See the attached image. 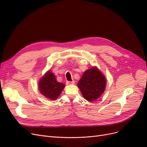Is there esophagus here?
<instances>
[{
    "label": "esophagus",
    "mask_w": 147,
    "mask_h": 147,
    "mask_svg": "<svg viewBox=\"0 0 147 147\" xmlns=\"http://www.w3.org/2000/svg\"><path fill=\"white\" fill-rule=\"evenodd\" d=\"M75 83V82L74 81H72V82H70V81H67L66 82V84L67 85H70V84H73Z\"/></svg>",
    "instance_id": "esophagus-1"
}]
</instances>
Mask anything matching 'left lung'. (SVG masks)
Wrapping results in <instances>:
<instances>
[{"instance_id": "obj_1", "label": "left lung", "mask_w": 147, "mask_h": 147, "mask_svg": "<svg viewBox=\"0 0 147 147\" xmlns=\"http://www.w3.org/2000/svg\"><path fill=\"white\" fill-rule=\"evenodd\" d=\"M105 75L96 66L86 70L77 83L86 100L93 102L103 94L106 87Z\"/></svg>"}]
</instances>
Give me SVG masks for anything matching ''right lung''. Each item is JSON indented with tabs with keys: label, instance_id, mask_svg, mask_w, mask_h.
<instances>
[{
	"label": "right lung",
	"instance_id": "1",
	"mask_svg": "<svg viewBox=\"0 0 147 147\" xmlns=\"http://www.w3.org/2000/svg\"><path fill=\"white\" fill-rule=\"evenodd\" d=\"M40 92L47 98L51 100L57 99L65 87L64 83L56 80L54 73L51 70H48L38 82Z\"/></svg>",
	"mask_w": 147,
	"mask_h": 147
}]
</instances>
